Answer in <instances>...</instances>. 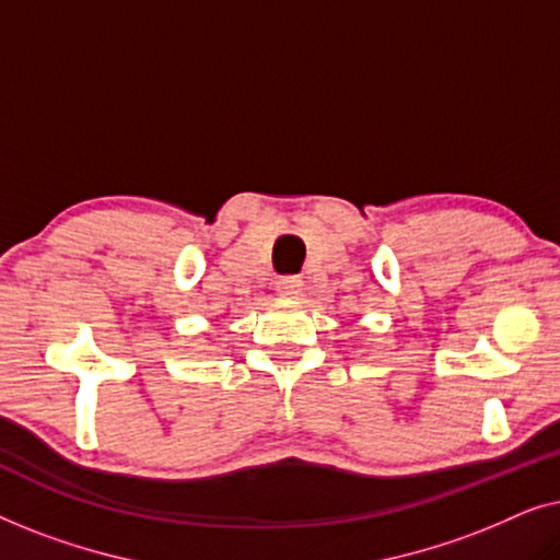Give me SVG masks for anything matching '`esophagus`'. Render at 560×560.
<instances>
[{"label":"esophagus","instance_id":"esophagus-1","mask_svg":"<svg viewBox=\"0 0 560 560\" xmlns=\"http://www.w3.org/2000/svg\"><path fill=\"white\" fill-rule=\"evenodd\" d=\"M275 290L285 298H295V295H301L303 280L298 278V275H282V278L275 280Z\"/></svg>","mask_w":560,"mask_h":560}]
</instances>
